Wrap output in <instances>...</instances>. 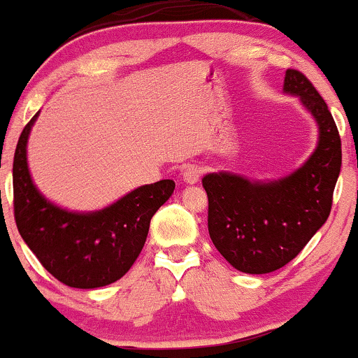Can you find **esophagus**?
<instances>
[{
    "mask_svg": "<svg viewBox=\"0 0 358 358\" xmlns=\"http://www.w3.org/2000/svg\"><path fill=\"white\" fill-rule=\"evenodd\" d=\"M183 180L187 183H190V185H193V183H196L199 182V178H200V175H202V170H200L199 166H195V165H190V166H187L183 170Z\"/></svg>",
    "mask_w": 358,
    "mask_h": 358,
    "instance_id": "obj_1",
    "label": "esophagus"
}]
</instances>
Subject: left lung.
<instances>
[{
  "instance_id": "8db88e82",
  "label": "left lung",
  "mask_w": 358,
  "mask_h": 358,
  "mask_svg": "<svg viewBox=\"0 0 358 358\" xmlns=\"http://www.w3.org/2000/svg\"><path fill=\"white\" fill-rule=\"evenodd\" d=\"M285 90L298 96L318 124V145L306 163L276 182L208 173V234L237 271L273 273L301 252L327 222L342 166V141L327 102L306 76L287 69Z\"/></svg>"
}]
</instances>
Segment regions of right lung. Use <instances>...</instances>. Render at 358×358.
Instances as JSON below:
<instances>
[{
    "label": "right lung",
    "instance_id": "add662e5",
    "mask_svg": "<svg viewBox=\"0 0 358 358\" xmlns=\"http://www.w3.org/2000/svg\"><path fill=\"white\" fill-rule=\"evenodd\" d=\"M38 113L24 126L13 159V208L20 236L53 278L80 289L121 279L145 245L151 217L171 196L173 180L143 185L97 212H69L36 190L27 143Z\"/></svg>",
    "mask_w": 358,
    "mask_h": 358
}]
</instances>
